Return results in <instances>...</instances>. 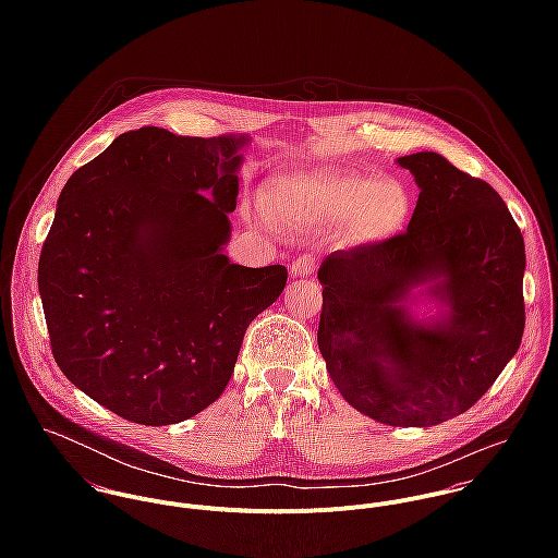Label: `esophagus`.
<instances>
[{
  "label": "esophagus",
  "instance_id": "obj_1",
  "mask_svg": "<svg viewBox=\"0 0 558 558\" xmlns=\"http://www.w3.org/2000/svg\"><path fill=\"white\" fill-rule=\"evenodd\" d=\"M316 270H318V257L312 255V253H305V255L296 257V259L292 262V266H290V272H292L294 277H301V279L312 277Z\"/></svg>",
  "mask_w": 558,
  "mask_h": 558
}]
</instances>
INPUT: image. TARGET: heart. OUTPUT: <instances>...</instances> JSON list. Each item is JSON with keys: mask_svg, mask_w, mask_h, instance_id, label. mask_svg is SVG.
<instances>
[{"mask_svg": "<svg viewBox=\"0 0 558 558\" xmlns=\"http://www.w3.org/2000/svg\"><path fill=\"white\" fill-rule=\"evenodd\" d=\"M266 215L283 228L339 226L348 244H378L398 236L410 217V195L393 178L352 169H290L262 189Z\"/></svg>", "mask_w": 558, "mask_h": 558, "instance_id": "obj_1", "label": "heart"}]
</instances>
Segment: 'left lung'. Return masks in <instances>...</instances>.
Listing matches in <instances>:
<instances>
[{
	"instance_id": "8db88e82",
	"label": "left lung",
	"mask_w": 558,
	"mask_h": 558,
	"mask_svg": "<svg viewBox=\"0 0 558 558\" xmlns=\"http://www.w3.org/2000/svg\"><path fill=\"white\" fill-rule=\"evenodd\" d=\"M421 193L408 230L319 266L318 345L359 412L398 427L449 421L487 393L524 332V239L500 195L436 153L398 159ZM452 314L423 327L398 305L414 286Z\"/></svg>"
}]
</instances>
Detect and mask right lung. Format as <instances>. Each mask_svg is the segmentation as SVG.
I'll return each mask as SVG.
<instances>
[{
	"label": "right lung",
	"mask_w": 558,
	"mask_h": 558,
	"mask_svg": "<svg viewBox=\"0 0 558 558\" xmlns=\"http://www.w3.org/2000/svg\"><path fill=\"white\" fill-rule=\"evenodd\" d=\"M244 144L144 126L60 193L38 262L51 352L126 421L171 425L221 398L246 326L286 288V266L221 253Z\"/></svg>",
	"instance_id": "add662e5"
}]
</instances>
